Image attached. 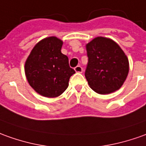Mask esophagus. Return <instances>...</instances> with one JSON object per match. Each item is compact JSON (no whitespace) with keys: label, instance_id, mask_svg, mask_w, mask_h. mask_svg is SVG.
<instances>
[{"label":"esophagus","instance_id":"34e87169","mask_svg":"<svg viewBox=\"0 0 146 146\" xmlns=\"http://www.w3.org/2000/svg\"><path fill=\"white\" fill-rule=\"evenodd\" d=\"M75 71L76 72H78V73H82L83 72V68L80 66H77V67H75Z\"/></svg>","mask_w":146,"mask_h":146}]
</instances>
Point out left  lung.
Returning a JSON list of instances; mask_svg holds the SVG:
<instances>
[{"label": "left lung", "instance_id": "obj_1", "mask_svg": "<svg viewBox=\"0 0 146 146\" xmlns=\"http://www.w3.org/2000/svg\"><path fill=\"white\" fill-rule=\"evenodd\" d=\"M88 63L85 71L87 83L100 94L120 89L127 78L129 64L120 46L106 37H95L86 44Z\"/></svg>", "mask_w": 146, "mask_h": 146}]
</instances>
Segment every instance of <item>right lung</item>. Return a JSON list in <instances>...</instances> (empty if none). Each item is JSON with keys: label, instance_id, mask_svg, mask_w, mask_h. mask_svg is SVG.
I'll use <instances>...</instances> for the list:
<instances>
[{"label": "right lung", "instance_id": "right-lung-1", "mask_svg": "<svg viewBox=\"0 0 146 146\" xmlns=\"http://www.w3.org/2000/svg\"><path fill=\"white\" fill-rule=\"evenodd\" d=\"M63 42L56 36L39 41L25 61V72L29 85L44 97L56 98L65 91L75 71L61 52Z\"/></svg>", "mask_w": 146, "mask_h": 146}]
</instances>
